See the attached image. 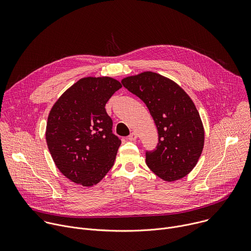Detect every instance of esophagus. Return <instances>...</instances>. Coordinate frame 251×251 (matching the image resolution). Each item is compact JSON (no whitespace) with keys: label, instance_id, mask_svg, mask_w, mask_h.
Returning <instances> with one entry per match:
<instances>
[{"label":"esophagus","instance_id":"obj_1","mask_svg":"<svg viewBox=\"0 0 251 251\" xmlns=\"http://www.w3.org/2000/svg\"><path fill=\"white\" fill-rule=\"evenodd\" d=\"M137 138H138V136H137V134H136L135 132L131 133V134L128 136V140H129V141H136Z\"/></svg>","mask_w":251,"mask_h":251}]
</instances>
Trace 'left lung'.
Returning <instances> with one entry per match:
<instances>
[{
	"label": "left lung",
	"instance_id": "1",
	"mask_svg": "<svg viewBox=\"0 0 251 251\" xmlns=\"http://www.w3.org/2000/svg\"><path fill=\"white\" fill-rule=\"evenodd\" d=\"M121 82L143 100L159 133V144L146 153L150 170L166 182L181 180L196 167L204 144V129L189 94L174 80L153 71Z\"/></svg>",
	"mask_w": 251,
	"mask_h": 251
}]
</instances>
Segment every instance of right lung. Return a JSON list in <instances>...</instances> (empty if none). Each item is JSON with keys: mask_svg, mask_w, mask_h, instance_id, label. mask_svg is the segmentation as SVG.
<instances>
[{"mask_svg": "<svg viewBox=\"0 0 251 251\" xmlns=\"http://www.w3.org/2000/svg\"><path fill=\"white\" fill-rule=\"evenodd\" d=\"M121 87V82L109 76L83 77L50 109L48 148L59 172L71 182L92 187L112 168L121 140L112 134L105 105Z\"/></svg>", "mask_w": 251, "mask_h": 251, "instance_id": "1", "label": "right lung"}]
</instances>
